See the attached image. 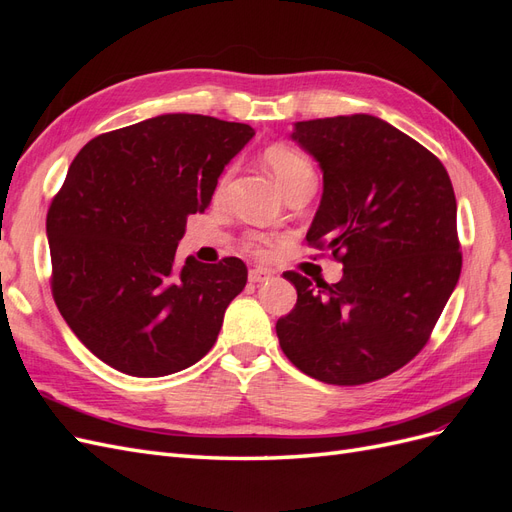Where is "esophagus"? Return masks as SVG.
I'll use <instances>...</instances> for the list:
<instances>
[{
    "label": "esophagus",
    "mask_w": 512,
    "mask_h": 512,
    "mask_svg": "<svg viewBox=\"0 0 512 512\" xmlns=\"http://www.w3.org/2000/svg\"><path fill=\"white\" fill-rule=\"evenodd\" d=\"M271 275H273V273H271L269 269L254 267V269H250V275H247V277H250V282H252V284H260V282H267Z\"/></svg>",
    "instance_id": "34e87169"
}]
</instances>
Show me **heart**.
<instances>
[{"instance_id":"heart-1","label":"heart","mask_w":512,"mask_h":512,"mask_svg":"<svg viewBox=\"0 0 512 512\" xmlns=\"http://www.w3.org/2000/svg\"><path fill=\"white\" fill-rule=\"evenodd\" d=\"M265 162L269 166V170L273 173V177L277 179V183L284 185L299 179L303 175H314L312 170V164L307 162V158L303 156V153H299L297 149H290V147H284V145H275L271 147L267 153H265ZM254 245L262 243L260 237H254L252 239Z\"/></svg>"}]
</instances>
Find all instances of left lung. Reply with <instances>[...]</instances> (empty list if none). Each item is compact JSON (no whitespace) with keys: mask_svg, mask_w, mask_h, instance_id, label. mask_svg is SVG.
I'll list each match as a JSON object with an SVG mask.
<instances>
[{"mask_svg":"<svg viewBox=\"0 0 512 512\" xmlns=\"http://www.w3.org/2000/svg\"><path fill=\"white\" fill-rule=\"evenodd\" d=\"M290 138L322 170L307 243L344 265L337 284L288 271L297 305L277 320L292 365L352 386L421 352L461 273L457 200L442 162L374 115L297 121Z\"/></svg>","mask_w":512,"mask_h":512,"instance_id":"left-lung-1","label":"left lung"}]
</instances>
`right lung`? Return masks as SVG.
Wrapping results in <instances>:
<instances>
[{
	"instance_id": "obj_1",
	"label": "right lung",
	"mask_w": 512,
	"mask_h": 512,
	"mask_svg": "<svg viewBox=\"0 0 512 512\" xmlns=\"http://www.w3.org/2000/svg\"><path fill=\"white\" fill-rule=\"evenodd\" d=\"M247 123L168 113L89 141L46 215L53 299L83 346L136 378L175 374L213 348L245 288L239 258L175 260L224 166L252 141Z\"/></svg>"
}]
</instances>
